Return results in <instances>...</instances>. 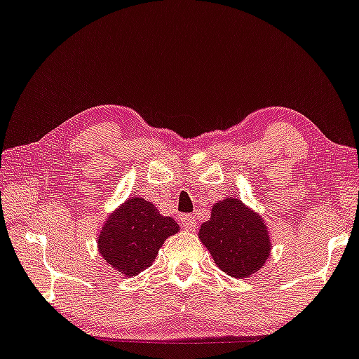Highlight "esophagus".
I'll list each match as a JSON object with an SVG mask.
<instances>
[{"mask_svg":"<svg viewBox=\"0 0 359 359\" xmlns=\"http://www.w3.org/2000/svg\"><path fill=\"white\" fill-rule=\"evenodd\" d=\"M180 224H182L185 230H194L195 225H197V222H195L192 215H182L180 217Z\"/></svg>","mask_w":359,"mask_h":359,"instance_id":"esophagus-1","label":"esophagus"}]
</instances>
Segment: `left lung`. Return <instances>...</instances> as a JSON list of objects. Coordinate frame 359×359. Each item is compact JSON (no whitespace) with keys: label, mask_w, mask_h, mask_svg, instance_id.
Returning a JSON list of instances; mask_svg holds the SVG:
<instances>
[{"label":"left lung","mask_w":359,"mask_h":359,"mask_svg":"<svg viewBox=\"0 0 359 359\" xmlns=\"http://www.w3.org/2000/svg\"><path fill=\"white\" fill-rule=\"evenodd\" d=\"M215 265L232 278H248L270 258L271 238L260 213L237 197L213 203L210 220L198 229Z\"/></svg>","instance_id":"1"}]
</instances>
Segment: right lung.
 Wrapping results in <instances>:
<instances>
[{
    "label": "right lung",
    "mask_w": 359,
    "mask_h": 359,
    "mask_svg": "<svg viewBox=\"0 0 359 359\" xmlns=\"http://www.w3.org/2000/svg\"><path fill=\"white\" fill-rule=\"evenodd\" d=\"M179 230L177 222L161 215L152 202L129 197L104 220L97 250L111 269L133 278L152 265L165 240Z\"/></svg>",
    "instance_id": "1"
}]
</instances>
